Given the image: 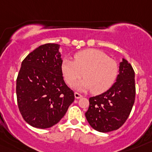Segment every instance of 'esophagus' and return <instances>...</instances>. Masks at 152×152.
<instances>
[{
  "label": "esophagus",
  "mask_w": 152,
  "mask_h": 152,
  "mask_svg": "<svg viewBox=\"0 0 152 152\" xmlns=\"http://www.w3.org/2000/svg\"><path fill=\"white\" fill-rule=\"evenodd\" d=\"M75 98H76V99H80V98L82 97L83 96H82V95H81V94H80L79 93L75 92Z\"/></svg>",
  "instance_id": "34e87169"
}]
</instances>
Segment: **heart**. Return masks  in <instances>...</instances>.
I'll return each instance as SVG.
<instances>
[{"mask_svg":"<svg viewBox=\"0 0 152 152\" xmlns=\"http://www.w3.org/2000/svg\"><path fill=\"white\" fill-rule=\"evenodd\" d=\"M61 68L68 85H73L83 75L84 78L75 87L82 91L92 90L94 94H101L110 89L119 73L117 62L96 49L77 52L74 61L64 58Z\"/></svg>","mask_w":152,"mask_h":152,"instance_id":"b5f03b06","label":"heart"}]
</instances>
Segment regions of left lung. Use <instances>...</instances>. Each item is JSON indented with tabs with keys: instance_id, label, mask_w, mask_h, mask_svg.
Returning a JSON list of instances; mask_svg holds the SVG:
<instances>
[{
	"instance_id": "1",
	"label": "left lung",
	"mask_w": 152,
	"mask_h": 152,
	"mask_svg": "<svg viewBox=\"0 0 152 152\" xmlns=\"http://www.w3.org/2000/svg\"><path fill=\"white\" fill-rule=\"evenodd\" d=\"M135 97V72L123 58L116 83L102 94L90 97L89 108L85 113L87 120L100 132L118 129L128 119Z\"/></svg>"
}]
</instances>
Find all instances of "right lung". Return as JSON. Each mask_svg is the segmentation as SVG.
Returning a JSON list of instances; mask_svg holds the SVG:
<instances>
[{
    "instance_id": "obj_1",
    "label": "right lung",
    "mask_w": 152,
    "mask_h": 152,
    "mask_svg": "<svg viewBox=\"0 0 152 152\" xmlns=\"http://www.w3.org/2000/svg\"><path fill=\"white\" fill-rule=\"evenodd\" d=\"M59 45L47 43L23 59L17 78V104L28 124L50 128L65 115L75 100L74 91L64 83Z\"/></svg>"
}]
</instances>
